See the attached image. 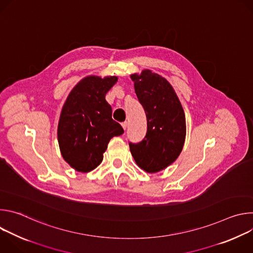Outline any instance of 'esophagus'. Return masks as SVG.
Here are the masks:
<instances>
[{
    "mask_svg": "<svg viewBox=\"0 0 253 253\" xmlns=\"http://www.w3.org/2000/svg\"><path fill=\"white\" fill-rule=\"evenodd\" d=\"M121 125H122V127H123V129L124 130H126V128H127V125H128V123L125 121V122H122L121 123Z\"/></svg>",
    "mask_w": 253,
    "mask_h": 253,
    "instance_id": "obj_1",
    "label": "esophagus"
}]
</instances>
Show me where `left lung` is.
<instances>
[{
    "mask_svg": "<svg viewBox=\"0 0 253 253\" xmlns=\"http://www.w3.org/2000/svg\"><path fill=\"white\" fill-rule=\"evenodd\" d=\"M147 118V132L139 143H129L137 165L155 173L172 164L181 153L186 121L183 108L170 83L150 70L131 75Z\"/></svg>",
    "mask_w": 253,
    "mask_h": 253,
    "instance_id": "8db88e82",
    "label": "left lung"
}]
</instances>
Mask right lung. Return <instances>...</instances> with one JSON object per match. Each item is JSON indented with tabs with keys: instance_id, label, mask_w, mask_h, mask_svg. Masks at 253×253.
Listing matches in <instances>:
<instances>
[{
	"instance_id": "obj_1",
	"label": "right lung",
	"mask_w": 253,
	"mask_h": 253,
	"mask_svg": "<svg viewBox=\"0 0 253 253\" xmlns=\"http://www.w3.org/2000/svg\"><path fill=\"white\" fill-rule=\"evenodd\" d=\"M117 80L116 76H88L70 92L62 108L58 124L61 154L79 172L95 169L110 139L124 133L112 119V108L105 99Z\"/></svg>"
}]
</instances>
